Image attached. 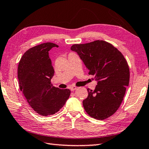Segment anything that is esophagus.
I'll return each mask as SVG.
<instances>
[{
    "mask_svg": "<svg viewBox=\"0 0 149 149\" xmlns=\"http://www.w3.org/2000/svg\"><path fill=\"white\" fill-rule=\"evenodd\" d=\"M77 88V87H76V86H71V91H75Z\"/></svg>",
    "mask_w": 149,
    "mask_h": 149,
    "instance_id": "34e87169",
    "label": "esophagus"
}]
</instances>
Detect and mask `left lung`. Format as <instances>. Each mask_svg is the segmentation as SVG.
<instances>
[{"instance_id": "1", "label": "left lung", "mask_w": 149, "mask_h": 149, "mask_svg": "<svg viewBox=\"0 0 149 149\" xmlns=\"http://www.w3.org/2000/svg\"><path fill=\"white\" fill-rule=\"evenodd\" d=\"M77 52L97 85L94 91H88L83 101L88 115L104 120L113 115L123 100L130 82V68L122 53L111 44L97 40L71 47Z\"/></svg>"}]
</instances>
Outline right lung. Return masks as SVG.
<instances>
[{
  "label": "right lung",
  "mask_w": 149,
  "mask_h": 149,
  "mask_svg": "<svg viewBox=\"0 0 149 149\" xmlns=\"http://www.w3.org/2000/svg\"><path fill=\"white\" fill-rule=\"evenodd\" d=\"M58 46L45 42L30 48L23 55L18 67L19 88L28 103L39 115L49 116L63 107L70 95L69 89L51 84L54 69L48 52Z\"/></svg>",
  "instance_id": "1"
}]
</instances>
